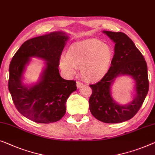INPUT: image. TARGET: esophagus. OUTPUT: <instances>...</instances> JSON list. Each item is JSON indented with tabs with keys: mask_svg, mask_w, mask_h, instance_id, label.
<instances>
[{
	"mask_svg": "<svg viewBox=\"0 0 155 155\" xmlns=\"http://www.w3.org/2000/svg\"><path fill=\"white\" fill-rule=\"evenodd\" d=\"M76 85H77V88H80V87H81L83 85V84L80 82H76Z\"/></svg>",
	"mask_w": 155,
	"mask_h": 155,
	"instance_id": "1",
	"label": "esophagus"
}]
</instances>
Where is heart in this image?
Listing matches in <instances>:
<instances>
[{
    "label": "heart",
    "mask_w": 155,
    "mask_h": 155,
    "mask_svg": "<svg viewBox=\"0 0 155 155\" xmlns=\"http://www.w3.org/2000/svg\"><path fill=\"white\" fill-rule=\"evenodd\" d=\"M113 57V49L99 40L89 39L71 45L59 66L66 75L75 74L80 67L82 75L89 81L101 79L107 73Z\"/></svg>",
    "instance_id": "1"
}]
</instances>
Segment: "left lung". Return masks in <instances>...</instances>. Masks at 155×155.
<instances>
[{
    "label": "left lung",
    "instance_id": "8db88e82",
    "mask_svg": "<svg viewBox=\"0 0 155 155\" xmlns=\"http://www.w3.org/2000/svg\"><path fill=\"white\" fill-rule=\"evenodd\" d=\"M115 43L111 66L104 78L90 84L92 94L89 110L94 117L105 123H121L131 119L140 108L149 89L147 66L144 57L131 38L122 32L103 31ZM134 81L133 100L125 105L118 104L111 94V87L120 76Z\"/></svg>",
    "mask_w": 155,
    "mask_h": 155
}]
</instances>
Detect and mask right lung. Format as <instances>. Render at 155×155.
Segmentation results:
<instances>
[{"label":"right lung","instance_id":"right-lung-1","mask_svg":"<svg viewBox=\"0 0 155 155\" xmlns=\"http://www.w3.org/2000/svg\"><path fill=\"white\" fill-rule=\"evenodd\" d=\"M68 38L62 31L33 38L21 45L10 62L8 89L12 101L18 111L33 122L49 124L61 120L67 99L77 90L76 82L63 79L58 68ZM32 57L44 60L45 66L39 80L28 85L23 82V73Z\"/></svg>","mask_w":155,"mask_h":155}]
</instances>
